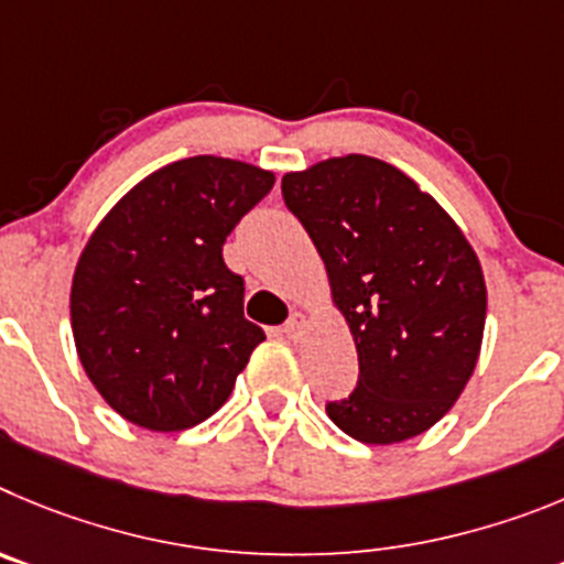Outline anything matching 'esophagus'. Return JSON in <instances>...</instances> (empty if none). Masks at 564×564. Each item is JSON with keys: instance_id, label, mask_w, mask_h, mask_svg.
Wrapping results in <instances>:
<instances>
[{"instance_id": "34e87169", "label": "esophagus", "mask_w": 564, "mask_h": 564, "mask_svg": "<svg viewBox=\"0 0 564 564\" xmlns=\"http://www.w3.org/2000/svg\"><path fill=\"white\" fill-rule=\"evenodd\" d=\"M306 314H301V312H292L289 314V319L286 323H283V334H286L289 339H297L303 334V328H306Z\"/></svg>"}]
</instances>
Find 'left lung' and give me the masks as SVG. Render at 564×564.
I'll list each match as a JSON object with an SVG mask.
<instances>
[{"instance_id":"1","label":"left lung","mask_w":564,"mask_h":564,"mask_svg":"<svg viewBox=\"0 0 564 564\" xmlns=\"http://www.w3.org/2000/svg\"><path fill=\"white\" fill-rule=\"evenodd\" d=\"M359 354L354 393L328 419L362 444H399L458 402L478 365L486 283L475 250L408 174L365 154L286 174Z\"/></svg>"}]
</instances>
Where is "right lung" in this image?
<instances>
[{"mask_svg":"<svg viewBox=\"0 0 564 564\" xmlns=\"http://www.w3.org/2000/svg\"><path fill=\"white\" fill-rule=\"evenodd\" d=\"M275 176L225 156L171 162L86 241L69 314L86 377L126 421L180 433L210 419L267 339L221 247Z\"/></svg>","mask_w":564,"mask_h":564,"instance_id":"obj_1","label":"right lung"}]
</instances>
